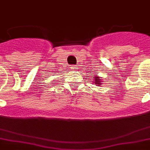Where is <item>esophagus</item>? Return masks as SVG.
<instances>
[{
    "mask_svg": "<svg viewBox=\"0 0 150 150\" xmlns=\"http://www.w3.org/2000/svg\"><path fill=\"white\" fill-rule=\"evenodd\" d=\"M71 69L73 71H75V69H77V65H71Z\"/></svg>",
    "mask_w": 150,
    "mask_h": 150,
    "instance_id": "obj_1",
    "label": "esophagus"
}]
</instances>
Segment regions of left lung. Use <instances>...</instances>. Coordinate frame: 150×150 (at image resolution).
I'll use <instances>...</instances> for the list:
<instances>
[{
	"instance_id": "8db88e82",
	"label": "left lung",
	"mask_w": 150,
	"mask_h": 150,
	"mask_svg": "<svg viewBox=\"0 0 150 150\" xmlns=\"http://www.w3.org/2000/svg\"><path fill=\"white\" fill-rule=\"evenodd\" d=\"M94 82L96 85H101V80H100V78L98 76H96L95 77V79H94Z\"/></svg>"
}]
</instances>
